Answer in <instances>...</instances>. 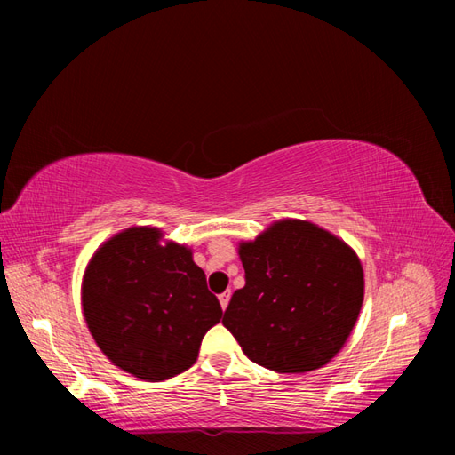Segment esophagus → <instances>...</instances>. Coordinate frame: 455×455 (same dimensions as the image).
<instances>
[{
    "label": "esophagus",
    "mask_w": 455,
    "mask_h": 455,
    "mask_svg": "<svg viewBox=\"0 0 455 455\" xmlns=\"http://www.w3.org/2000/svg\"><path fill=\"white\" fill-rule=\"evenodd\" d=\"M228 301H230V291H225L222 295H219V303H220V307H222V311H227Z\"/></svg>",
    "instance_id": "34e87169"
}]
</instances>
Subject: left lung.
Instances as JSON below:
<instances>
[{
    "label": "left lung",
    "mask_w": 455,
    "mask_h": 455,
    "mask_svg": "<svg viewBox=\"0 0 455 455\" xmlns=\"http://www.w3.org/2000/svg\"><path fill=\"white\" fill-rule=\"evenodd\" d=\"M246 285L225 324L254 363L305 373L342 350L363 303V267L342 238L308 220L282 219L238 244Z\"/></svg>",
    "instance_id": "left-lung-1"
}]
</instances>
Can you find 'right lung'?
<instances>
[{
	"label": "right lung",
	"instance_id": "1",
	"mask_svg": "<svg viewBox=\"0 0 455 455\" xmlns=\"http://www.w3.org/2000/svg\"><path fill=\"white\" fill-rule=\"evenodd\" d=\"M162 238L156 227L121 230L95 250L82 279L95 344L113 365L147 381L189 370L222 316L191 248Z\"/></svg>",
	"mask_w": 455,
	"mask_h": 455
}]
</instances>
